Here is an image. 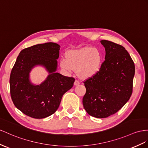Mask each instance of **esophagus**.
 I'll return each instance as SVG.
<instances>
[{
    "mask_svg": "<svg viewBox=\"0 0 148 148\" xmlns=\"http://www.w3.org/2000/svg\"><path fill=\"white\" fill-rule=\"evenodd\" d=\"M80 84V81H78V80H75L74 82V85L75 86H78Z\"/></svg>",
    "mask_w": 148,
    "mask_h": 148,
    "instance_id": "1",
    "label": "esophagus"
}]
</instances>
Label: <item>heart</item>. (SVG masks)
Listing matches in <instances>:
<instances>
[{
    "label": "heart",
    "instance_id": "heart-1",
    "mask_svg": "<svg viewBox=\"0 0 148 148\" xmlns=\"http://www.w3.org/2000/svg\"><path fill=\"white\" fill-rule=\"evenodd\" d=\"M102 61L103 54L99 49L84 47L68 51L66 58L60 59V66L67 74L73 73L77 69L79 76L89 78L99 73Z\"/></svg>",
    "mask_w": 148,
    "mask_h": 148
}]
</instances>
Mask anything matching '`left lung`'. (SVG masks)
Wrapping results in <instances>:
<instances>
[{
    "label": "left lung",
    "mask_w": 148,
    "mask_h": 148,
    "mask_svg": "<svg viewBox=\"0 0 148 148\" xmlns=\"http://www.w3.org/2000/svg\"><path fill=\"white\" fill-rule=\"evenodd\" d=\"M105 60L99 73L84 82L86 92L82 103L90 116L105 118L117 112L130 99L132 92L135 66L122 45L102 40Z\"/></svg>",
    "instance_id": "obj_1"
}]
</instances>
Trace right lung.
<instances>
[{
  "label": "right lung",
  "instance_id": "add662e5",
  "mask_svg": "<svg viewBox=\"0 0 148 148\" xmlns=\"http://www.w3.org/2000/svg\"><path fill=\"white\" fill-rule=\"evenodd\" d=\"M60 45L54 42L37 44L21 51L10 76V96L13 103L25 115L42 119L58 109L62 96L74 85L75 79L56 73ZM36 65L49 73L39 85L29 81V73Z\"/></svg>",
  "mask_w": 148,
  "mask_h": 148
}]
</instances>
